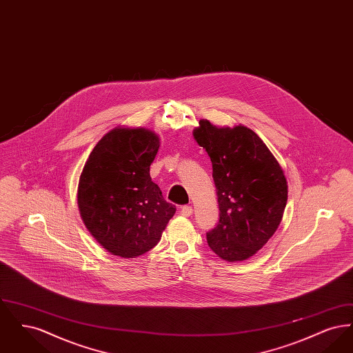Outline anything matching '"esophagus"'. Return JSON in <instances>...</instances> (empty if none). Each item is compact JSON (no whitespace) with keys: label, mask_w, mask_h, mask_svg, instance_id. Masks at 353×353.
Instances as JSON below:
<instances>
[{"label":"esophagus","mask_w":353,"mask_h":353,"mask_svg":"<svg viewBox=\"0 0 353 353\" xmlns=\"http://www.w3.org/2000/svg\"><path fill=\"white\" fill-rule=\"evenodd\" d=\"M180 213H181V216H184V217H190L192 213H193V208H192L190 205H185V206L181 208Z\"/></svg>","instance_id":"1"}]
</instances>
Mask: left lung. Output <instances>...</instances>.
<instances>
[{"label":"left lung","instance_id":"left-lung-1","mask_svg":"<svg viewBox=\"0 0 353 353\" xmlns=\"http://www.w3.org/2000/svg\"><path fill=\"white\" fill-rule=\"evenodd\" d=\"M193 134L210 157L219 199V223L206 233L208 245L225 261H245L262 249L282 221L283 170L248 127L216 128L201 120Z\"/></svg>","mask_w":353,"mask_h":353}]
</instances>
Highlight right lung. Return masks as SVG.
<instances>
[{
    "label": "right lung",
    "instance_id": "right-lung-1",
    "mask_svg": "<svg viewBox=\"0 0 353 353\" xmlns=\"http://www.w3.org/2000/svg\"><path fill=\"white\" fill-rule=\"evenodd\" d=\"M159 137L143 128L104 134L84 164L78 205L85 228L104 249L134 258L157 245L176 206L152 181Z\"/></svg>",
    "mask_w": 353,
    "mask_h": 353
}]
</instances>
